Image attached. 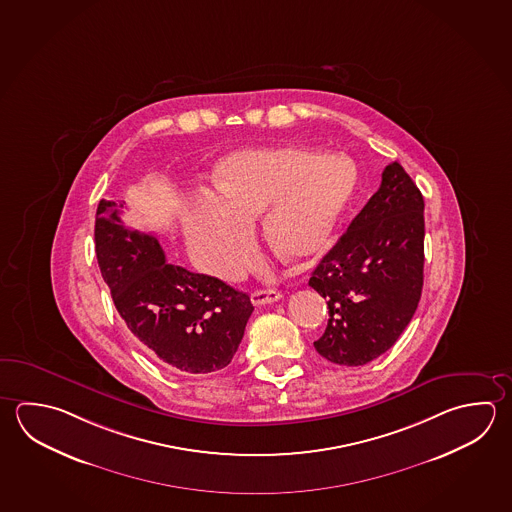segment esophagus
Listing matches in <instances>:
<instances>
[{
    "mask_svg": "<svg viewBox=\"0 0 512 512\" xmlns=\"http://www.w3.org/2000/svg\"><path fill=\"white\" fill-rule=\"evenodd\" d=\"M281 299V292L276 289H261L254 290L251 294V301L254 305H269V303H276Z\"/></svg>",
    "mask_w": 512,
    "mask_h": 512,
    "instance_id": "1",
    "label": "esophagus"
}]
</instances>
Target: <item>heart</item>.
Instances as JSON below:
<instances>
[{"label": "heart", "instance_id": "b5f03b06", "mask_svg": "<svg viewBox=\"0 0 512 512\" xmlns=\"http://www.w3.org/2000/svg\"><path fill=\"white\" fill-rule=\"evenodd\" d=\"M357 168L343 155L303 146L233 151L216 164L218 198L187 218L191 247L205 270L231 278L252 260V223L279 258L303 261L325 251L357 187Z\"/></svg>", "mask_w": 512, "mask_h": 512}]
</instances>
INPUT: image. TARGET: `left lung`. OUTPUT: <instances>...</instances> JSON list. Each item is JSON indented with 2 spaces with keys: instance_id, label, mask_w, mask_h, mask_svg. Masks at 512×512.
I'll return each instance as SVG.
<instances>
[{
  "instance_id": "1",
  "label": "left lung",
  "mask_w": 512,
  "mask_h": 512,
  "mask_svg": "<svg viewBox=\"0 0 512 512\" xmlns=\"http://www.w3.org/2000/svg\"><path fill=\"white\" fill-rule=\"evenodd\" d=\"M424 283V198L393 162L381 187L319 261L308 285L326 299L317 354L363 366L390 350L419 307Z\"/></svg>"
}]
</instances>
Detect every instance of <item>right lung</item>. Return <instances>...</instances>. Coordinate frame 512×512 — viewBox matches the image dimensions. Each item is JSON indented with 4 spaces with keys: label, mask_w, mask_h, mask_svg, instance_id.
<instances>
[{
    "label": "right lung",
    "mask_w": 512,
    "mask_h": 512,
    "mask_svg": "<svg viewBox=\"0 0 512 512\" xmlns=\"http://www.w3.org/2000/svg\"><path fill=\"white\" fill-rule=\"evenodd\" d=\"M121 207L101 200L95 214V254L117 312L140 346L169 368L222 370L242 343L251 298L168 263L157 236L122 225Z\"/></svg>",
    "instance_id": "right-lung-1"
}]
</instances>
